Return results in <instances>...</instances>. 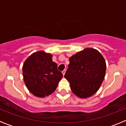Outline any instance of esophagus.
I'll use <instances>...</instances> for the list:
<instances>
[{
    "label": "esophagus",
    "mask_w": 126,
    "mask_h": 126,
    "mask_svg": "<svg viewBox=\"0 0 126 126\" xmlns=\"http://www.w3.org/2000/svg\"><path fill=\"white\" fill-rule=\"evenodd\" d=\"M65 72H66L65 70H63V72H62V73H63V75H65Z\"/></svg>",
    "instance_id": "1"
}]
</instances>
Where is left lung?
I'll return each mask as SVG.
<instances>
[{
	"label": "left lung",
	"instance_id": "1",
	"mask_svg": "<svg viewBox=\"0 0 126 126\" xmlns=\"http://www.w3.org/2000/svg\"><path fill=\"white\" fill-rule=\"evenodd\" d=\"M65 78L73 93L80 98H87L100 87L106 75V63L97 50L86 48L69 58Z\"/></svg>",
	"mask_w": 126,
	"mask_h": 126
}]
</instances>
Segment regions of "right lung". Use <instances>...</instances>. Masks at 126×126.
<instances>
[{"label": "right lung", "mask_w": 126, "mask_h": 126, "mask_svg": "<svg viewBox=\"0 0 126 126\" xmlns=\"http://www.w3.org/2000/svg\"><path fill=\"white\" fill-rule=\"evenodd\" d=\"M53 55L44 51L31 54L22 67L23 77L26 87L36 96L44 98L56 89L63 78L58 65L52 61Z\"/></svg>", "instance_id": "1"}]
</instances>
